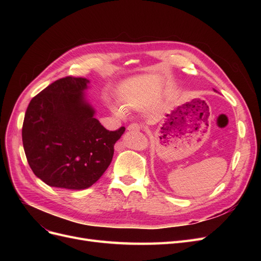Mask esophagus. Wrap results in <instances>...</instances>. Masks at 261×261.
<instances>
[{
  "label": "esophagus",
  "instance_id": "esophagus-1",
  "mask_svg": "<svg viewBox=\"0 0 261 261\" xmlns=\"http://www.w3.org/2000/svg\"><path fill=\"white\" fill-rule=\"evenodd\" d=\"M127 129H128V130H132V132H133V130H134V132H138V130L141 129V127H140V125H138V124H136V123H133V124L128 125Z\"/></svg>",
  "mask_w": 261,
  "mask_h": 261
}]
</instances>
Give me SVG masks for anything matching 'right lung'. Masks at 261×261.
<instances>
[{"label": "right lung", "instance_id": "obj_1", "mask_svg": "<svg viewBox=\"0 0 261 261\" xmlns=\"http://www.w3.org/2000/svg\"><path fill=\"white\" fill-rule=\"evenodd\" d=\"M89 81L67 76L31 99L21 136L29 167L46 185L85 189L112 161L114 145L125 127L108 130L85 100Z\"/></svg>", "mask_w": 261, "mask_h": 261}]
</instances>
